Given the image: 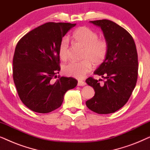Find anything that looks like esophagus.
I'll return each mask as SVG.
<instances>
[{
    "label": "esophagus",
    "mask_w": 150,
    "mask_h": 150,
    "mask_svg": "<svg viewBox=\"0 0 150 150\" xmlns=\"http://www.w3.org/2000/svg\"><path fill=\"white\" fill-rule=\"evenodd\" d=\"M78 85L85 86V85H86V83L85 81H79V82H78Z\"/></svg>",
    "instance_id": "obj_1"
}]
</instances>
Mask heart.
<instances>
[{
  "mask_svg": "<svg viewBox=\"0 0 150 150\" xmlns=\"http://www.w3.org/2000/svg\"><path fill=\"white\" fill-rule=\"evenodd\" d=\"M71 37L75 42L84 47V60L79 62H69L63 66V70L65 75L82 79L91 69V63L95 66L103 63L107 54L108 44L104 39L98 38L97 33L86 26L76 28ZM68 50V39L64 38L59 46V56L61 60H67Z\"/></svg>",
  "mask_w": 150,
  "mask_h": 150,
  "instance_id": "heart-1",
  "label": "heart"
}]
</instances>
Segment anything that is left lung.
Here are the masks:
<instances>
[{
  "label": "left lung",
  "mask_w": 150,
  "mask_h": 150,
  "mask_svg": "<svg viewBox=\"0 0 150 150\" xmlns=\"http://www.w3.org/2000/svg\"><path fill=\"white\" fill-rule=\"evenodd\" d=\"M99 26L108 44V52L103 63L94 74L106 79L89 77L87 85L94 89L95 95L86 102L92 111L109 114L123 107L130 98L138 76V55L136 45L131 35L122 26L108 20L90 21Z\"/></svg>",
  "instance_id": "obj_1"
}]
</instances>
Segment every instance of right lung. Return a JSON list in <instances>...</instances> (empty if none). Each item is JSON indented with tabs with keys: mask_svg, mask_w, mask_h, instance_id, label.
I'll use <instances>...</instances> for the list:
<instances>
[{
	"mask_svg": "<svg viewBox=\"0 0 150 150\" xmlns=\"http://www.w3.org/2000/svg\"><path fill=\"white\" fill-rule=\"evenodd\" d=\"M76 24L47 22L30 30L16 45L13 78L18 96L26 107L48 113L60 107L65 93L76 87L71 77H58L61 67L59 46Z\"/></svg>",
	"mask_w": 150,
	"mask_h": 150,
	"instance_id": "right-lung-1",
	"label": "right lung"
}]
</instances>
